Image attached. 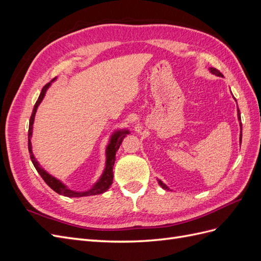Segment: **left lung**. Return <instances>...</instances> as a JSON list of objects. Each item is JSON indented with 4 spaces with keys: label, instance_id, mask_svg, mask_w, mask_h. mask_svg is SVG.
Here are the masks:
<instances>
[{
    "label": "left lung",
    "instance_id": "1",
    "mask_svg": "<svg viewBox=\"0 0 261 261\" xmlns=\"http://www.w3.org/2000/svg\"><path fill=\"white\" fill-rule=\"evenodd\" d=\"M209 70H210V73H212L213 75H217V76H219V77H223V75L220 73V70H218L217 68H213V67H210L209 68ZM238 117H239V121L241 122V113H240V110H238ZM240 126H241V136H240V141L242 143V123H240ZM158 183L160 184V186L163 188V189H165V191H169V187L165 185L163 181H161L160 179H158Z\"/></svg>",
    "mask_w": 261,
    "mask_h": 261
}]
</instances>
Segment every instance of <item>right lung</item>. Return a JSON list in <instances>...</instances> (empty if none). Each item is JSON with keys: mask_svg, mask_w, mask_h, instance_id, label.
<instances>
[{"mask_svg": "<svg viewBox=\"0 0 261 261\" xmlns=\"http://www.w3.org/2000/svg\"><path fill=\"white\" fill-rule=\"evenodd\" d=\"M55 80H57V78H54L52 82L48 83L43 87L40 96H39L36 105L34 107L33 114H31V116H30L29 129H28V149H29V153H30V159H31V161H33L36 170L38 171L39 174L41 175V177L43 178L45 183L48 184L54 192H57L60 195L66 196V197H85V196H93V195H99V194L105 193L110 188V186L112 185V181H113V167H114V162H115V154L117 152L118 148H120L125 136L127 135V134H129V130L120 129V130H116L113 133V135L111 136V138H110L109 145L107 146V149H106L107 160H106L105 171H103V173H102V175L100 176L97 183L94 184L90 189H88V191H85V192L72 191V189H69L66 185L63 184L60 179L55 178L54 176L49 174L48 172L41 168V165L39 164V162L37 161V159L33 153V147H31L30 139H31V136H33V126H34V122H35V115H36L39 105L41 103V101L43 100V98L45 96L46 90L49 89V87Z\"/></svg>", "mask_w": 261, "mask_h": 261, "instance_id": "obj_1", "label": "right lung"}]
</instances>
